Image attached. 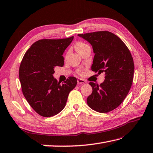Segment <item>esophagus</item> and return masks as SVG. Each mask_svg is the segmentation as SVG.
<instances>
[{"instance_id": "1", "label": "esophagus", "mask_w": 153, "mask_h": 153, "mask_svg": "<svg viewBox=\"0 0 153 153\" xmlns=\"http://www.w3.org/2000/svg\"><path fill=\"white\" fill-rule=\"evenodd\" d=\"M87 83L86 81L82 79H77V84H85Z\"/></svg>"}]
</instances>
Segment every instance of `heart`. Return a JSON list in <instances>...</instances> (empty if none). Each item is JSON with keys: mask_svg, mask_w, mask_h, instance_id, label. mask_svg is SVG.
Returning <instances> with one entry per match:
<instances>
[{"mask_svg": "<svg viewBox=\"0 0 153 153\" xmlns=\"http://www.w3.org/2000/svg\"><path fill=\"white\" fill-rule=\"evenodd\" d=\"M75 49L79 53H81L82 51H83L85 49H86L87 48H90L89 45H87V44L84 43V42H77V43L75 44ZM77 73L79 74H81V70H77Z\"/></svg>", "mask_w": 153, "mask_h": 153, "instance_id": "heart-1", "label": "heart"}]
</instances>
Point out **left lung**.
<instances>
[{"label": "left lung", "instance_id": "obj_1", "mask_svg": "<svg viewBox=\"0 0 153 153\" xmlns=\"http://www.w3.org/2000/svg\"><path fill=\"white\" fill-rule=\"evenodd\" d=\"M93 46L94 56L91 70L105 72V80L100 86L90 82L92 94L87 99L88 105L96 111L108 113L125 100L134 78V64L128 48L120 39L109 31L79 34Z\"/></svg>", "mask_w": 153, "mask_h": 153}]
</instances>
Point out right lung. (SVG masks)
<instances>
[{
  "label": "right lung",
  "instance_id": "add662e5",
  "mask_svg": "<svg viewBox=\"0 0 153 153\" xmlns=\"http://www.w3.org/2000/svg\"><path fill=\"white\" fill-rule=\"evenodd\" d=\"M74 36L40 40L30 46L21 62L19 77L23 94L38 114L49 117L65 108L70 92L77 79L69 77L60 85L53 77L55 66H63V53Z\"/></svg>",
  "mask_w": 153,
  "mask_h": 153
}]
</instances>
